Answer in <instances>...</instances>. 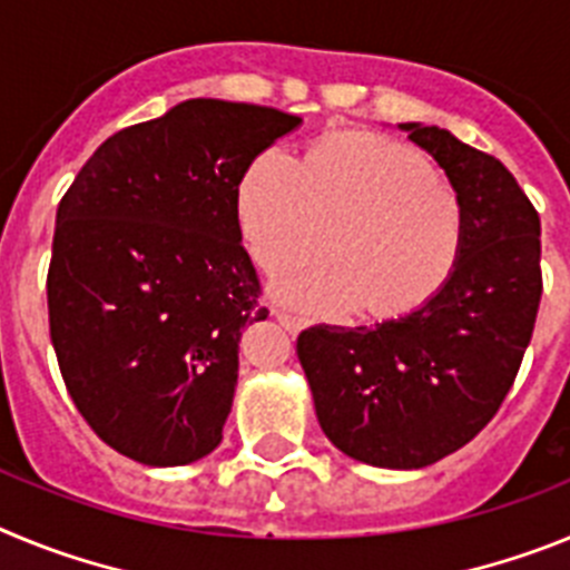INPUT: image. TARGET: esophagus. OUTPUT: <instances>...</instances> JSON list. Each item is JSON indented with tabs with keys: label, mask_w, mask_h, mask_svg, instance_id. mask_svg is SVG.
<instances>
[{
	"label": "esophagus",
	"mask_w": 570,
	"mask_h": 570,
	"mask_svg": "<svg viewBox=\"0 0 570 570\" xmlns=\"http://www.w3.org/2000/svg\"><path fill=\"white\" fill-rule=\"evenodd\" d=\"M274 316H276V322H279L282 328L291 331V334H296V331L305 325V320H299V316H294V314H285V311H274Z\"/></svg>",
	"instance_id": "34e87169"
}]
</instances>
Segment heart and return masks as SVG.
Listing matches in <instances>:
<instances>
[{
    "label": "heart",
    "mask_w": 570,
    "mask_h": 570,
    "mask_svg": "<svg viewBox=\"0 0 570 570\" xmlns=\"http://www.w3.org/2000/svg\"><path fill=\"white\" fill-rule=\"evenodd\" d=\"M236 214L245 248L268 274L331 242L336 259L276 285L279 299L325 316L360 305L374 316L414 314L445 291L465 250L460 196L420 150L371 134L331 136L302 165L265 150L242 176Z\"/></svg>",
    "instance_id": "heart-1"
}]
</instances>
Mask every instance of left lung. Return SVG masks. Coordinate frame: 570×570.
I'll return each instance as SVG.
<instances>
[{"mask_svg": "<svg viewBox=\"0 0 570 570\" xmlns=\"http://www.w3.org/2000/svg\"><path fill=\"white\" fill-rule=\"evenodd\" d=\"M465 210V250L425 308L376 325H314L296 340L322 431L351 460L425 468L500 411L540 311V214L511 170L436 125L402 122Z\"/></svg>", "mask_w": 570, "mask_h": 570, "instance_id": "8db88e82", "label": "left lung"}]
</instances>
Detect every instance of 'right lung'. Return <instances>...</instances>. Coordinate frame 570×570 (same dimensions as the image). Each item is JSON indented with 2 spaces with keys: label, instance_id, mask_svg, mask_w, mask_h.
Returning <instances> with one entry per match:
<instances>
[{
  "label": "right lung",
  "instance_id": "obj_1",
  "mask_svg": "<svg viewBox=\"0 0 570 570\" xmlns=\"http://www.w3.org/2000/svg\"><path fill=\"white\" fill-rule=\"evenodd\" d=\"M299 116L188 99L105 139L57 208L50 342L79 414L142 465L223 442L245 322L265 320L236 196Z\"/></svg>",
  "mask_w": 570,
  "mask_h": 570
}]
</instances>
